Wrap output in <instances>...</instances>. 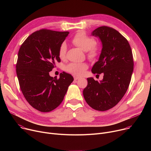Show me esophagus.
<instances>
[{
	"label": "esophagus",
	"instance_id": "obj_1",
	"mask_svg": "<svg viewBox=\"0 0 151 151\" xmlns=\"http://www.w3.org/2000/svg\"><path fill=\"white\" fill-rule=\"evenodd\" d=\"M79 79V77H78V76H74V79L75 80V81H76V80H78Z\"/></svg>",
	"mask_w": 151,
	"mask_h": 151
}]
</instances>
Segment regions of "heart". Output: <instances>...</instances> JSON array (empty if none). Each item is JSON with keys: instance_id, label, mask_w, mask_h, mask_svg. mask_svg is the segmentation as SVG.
<instances>
[{"instance_id": "heart-1", "label": "heart", "mask_w": 151, "mask_h": 151, "mask_svg": "<svg viewBox=\"0 0 151 151\" xmlns=\"http://www.w3.org/2000/svg\"><path fill=\"white\" fill-rule=\"evenodd\" d=\"M74 45L84 51H88V55L90 58L96 57L99 54V48L94 45V40L89 37L83 32L77 33L72 40ZM67 46L66 43H62L58 49V57L61 60L66 58ZM88 68L87 64L84 63H70L66 67V70L73 75L76 76L82 75Z\"/></svg>"}]
</instances>
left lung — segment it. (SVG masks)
<instances>
[{
    "instance_id": "8db88e82",
    "label": "left lung",
    "mask_w": 151,
    "mask_h": 151,
    "mask_svg": "<svg viewBox=\"0 0 151 151\" xmlns=\"http://www.w3.org/2000/svg\"><path fill=\"white\" fill-rule=\"evenodd\" d=\"M91 35L99 38L102 45L99 60L91 72L104 75L100 82L88 78L83 95L93 109L105 111L116 105L128 88L133 72V54L128 40L112 28L100 27Z\"/></svg>"
}]
</instances>
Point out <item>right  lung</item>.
Instances as JSON below:
<instances>
[{
  "label": "right lung",
  "instance_id": "1",
  "mask_svg": "<svg viewBox=\"0 0 151 151\" xmlns=\"http://www.w3.org/2000/svg\"><path fill=\"white\" fill-rule=\"evenodd\" d=\"M68 32L42 29L30 35L18 54L16 72L25 99L35 109L50 112L63 100L73 76L63 72L59 79L50 75L55 63L60 62L58 49Z\"/></svg>",
  "mask_w": 151,
  "mask_h": 151
}]
</instances>
